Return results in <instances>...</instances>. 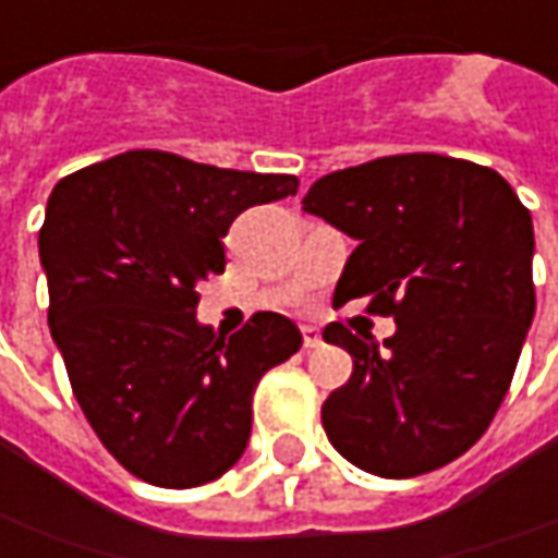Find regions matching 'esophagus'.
Segmentation results:
<instances>
[{
    "instance_id": "1",
    "label": "esophagus",
    "mask_w": 558,
    "mask_h": 558,
    "mask_svg": "<svg viewBox=\"0 0 558 558\" xmlns=\"http://www.w3.org/2000/svg\"><path fill=\"white\" fill-rule=\"evenodd\" d=\"M302 345L305 349H317L320 345V330L312 327V324H302Z\"/></svg>"
}]
</instances>
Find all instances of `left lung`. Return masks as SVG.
<instances>
[{
  "label": "left lung",
  "instance_id": "8db88e82",
  "mask_svg": "<svg viewBox=\"0 0 558 558\" xmlns=\"http://www.w3.org/2000/svg\"><path fill=\"white\" fill-rule=\"evenodd\" d=\"M302 209L357 241L333 299L395 317L383 345L324 327L355 361L320 411L330 445L383 478L457 460L490 426L534 320L531 213L500 172L441 154L330 172Z\"/></svg>",
  "mask_w": 558,
  "mask_h": 558
}]
</instances>
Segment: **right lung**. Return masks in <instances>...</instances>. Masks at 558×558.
<instances>
[{
  "label": "right lung",
  "instance_id": "obj_1",
  "mask_svg": "<svg viewBox=\"0 0 558 558\" xmlns=\"http://www.w3.org/2000/svg\"><path fill=\"white\" fill-rule=\"evenodd\" d=\"M296 175L125 150L54 184L39 231L49 327L95 435L160 488L219 478L246 451L262 374L302 345L259 312L234 337L197 320V283L225 271L243 209L293 197Z\"/></svg>",
  "mask_w": 558,
  "mask_h": 558
}]
</instances>
